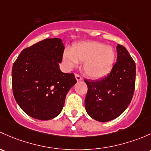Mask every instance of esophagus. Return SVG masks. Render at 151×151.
<instances>
[{"label": "esophagus", "mask_w": 151, "mask_h": 151, "mask_svg": "<svg viewBox=\"0 0 151 151\" xmlns=\"http://www.w3.org/2000/svg\"><path fill=\"white\" fill-rule=\"evenodd\" d=\"M75 77H76V80H77V81H82V80H83V78H82L81 76L80 75H78V74H76Z\"/></svg>", "instance_id": "34e87169"}]
</instances>
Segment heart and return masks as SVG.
Listing matches in <instances>:
<instances>
[{"mask_svg": "<svg viewBox=\"0 0 151 151\" xmlns=\"http://www.w3.org/2000/svg\"><path fill=\"white\" fill-rule=\"evenodd\" d=\"M116 52L110 46L97 41L77 43L71 51L66 50L64 60L70 68L79 62L83 63V70L91 78H101L108 74L114 66Z\"/></svg>", "mask_w": 151, "mask_h": 151, "instance_id": "obj_1", "label": "heart"}]
</instances>
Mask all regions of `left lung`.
Masks as SVG:
<instances>
[{
    "mask_svg": "<svg viewBox=\"0 0 151 151\" xmlns=\"http://www.w3.org/2000/svg\"><path fill=\"white\" fill-rule=\"evenodd\" d=\"M117 62L111 72L99 80H84L88 86L85 108L90 117L107 122L119 117L132 99L136 65L128 51L118 44Z\"/></svg>",
    "mask_w": 151,
    "mask_h": 151,
    "instance_id": "left-lung-1",
    "label": "left lung"
}]
</instances>
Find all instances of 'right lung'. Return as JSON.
<instances>
[{
    "label": "right lung",
    "mask_w": 151,
    "mask_h": 151,
    "mask_svg": "<svg viewBox=\"0 0 151 151\" xmlns=\"http://www.w3.org/2000/svg\"><path fill=\"white\" fill-rule=\"evenodd\" d=\"M65 46L60 38H46L23 49L12 68V89L19 106L29 116L50 120L63 110L73 73L60 69Z\"/></svg>",
    "instance_id": "right-lung-1"
}]
</instances>
